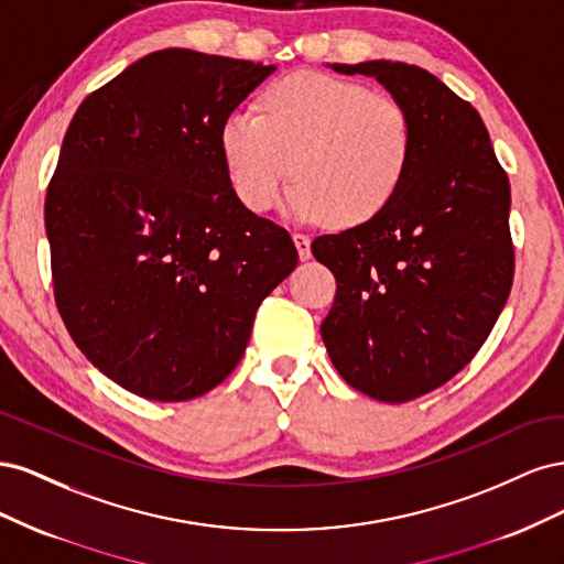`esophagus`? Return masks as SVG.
Segmentation results:
<instances>
[{
	"label": "esophagus",
	"instance_id": "obj_1",
	"mask_svg": "<svg viewBox=\"0 0 564 564\" xmlns=\"http://www.w3.org/2000/svg\"><path fill=\"white\" fill-rule=\"evenodd\" d=\"M294 242H296L301 261H308L311 259V237L303 232H294Z\"/></svg>",
	"mask_w": 564,
	"mask_h": 564
}]
</instances>
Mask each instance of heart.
<instances>
[{"instance_id": "heart-1", "label": "heart", "mask_w": 564, "mask_h": 564, "mask_svg": "<svg viewBox=\"0 0 564 564\" xmlns=\"http://www.w3.org/2000/svg\"><path fill=\"white\" fill-rule=\"evenodd\" d=\"M218 145L232 191L249 209H270L292 172L286 204L296 218L357 226L398 195L414 155V122L392 96L296 73L270 84L261 112L235 108Z\"/></svg>"}]
</instances>
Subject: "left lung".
<instances>
[{"instance_id": "obj_1", "label": "left lung", "mask_w": 564, "mask_h": 564, "mask_svg": "<svg viewBox=\"0 0 564 564\" xmlns=\"http://www.w3.org/2000/svg\"><path fill=\"white\" fill-rule=\"evenodd\" d=\"M332 67L373 77L414 122L412 164L388 207L311 245L336 278L319 327L336 371L398 404L456 377L497 324L516 272L510 183L480 115L429 70Z\"/></svg>"}]
</instances>
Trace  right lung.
<instances>
[{
    "label": "right lung",
    "mask_w": 564,
    "mask_h": 564,
    "mask_svg": "<svg viewBox=\"0 0 564 564\" xmlns=\"http://www.w3.org/2000/svg\"><path fill=\"white\" fill-rule=\"evenodd\" d=\"M275 65L164 48L82 100L44 202L58 313L108 379L183 402L242 360L261 301L299 263L220 158L224 119Z\"/></svg>",
    "instance_id": "1"
}]
</instances>
